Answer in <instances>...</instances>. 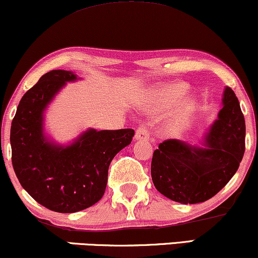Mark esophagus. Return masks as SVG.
<instances>
[{"label":"esophagus","mask_w":258,"mask_h":258,"mask_svg":"<svg viewBox=\"0 0 258 258\" xmlns=\"http://www.w3.org/2000/svg\"><path fill=\"white\" fill-rule=\"evenodd\" d=\"M135 139L136 140H144V141H148L149 140V132L147 126L145 124L140 125L135 132Z\"/></svg>","instance_id":"obj_1"}]
</instances>
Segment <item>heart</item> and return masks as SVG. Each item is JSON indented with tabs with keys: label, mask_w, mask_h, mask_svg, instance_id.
Listing matches in <instances>:
<instances>
[{
	"label": "heart",
	"mask_w": 258,
	"mask_h": 258,
	"mask_svg": "<svg viewBox=\"0 0 258 258\" xmlns=\"http://www.w3.org/2000/svg\"><path fill=\"white\" fill-rule=\"evenodd\" d=\"M184 91V86L182 84L178 85H172L170 87H167L166 90L164 91V100L166 101V105H172L174 101H176L178 98L180 97Z\"/></svg>",
	"instance_id": "b5f03b06"
}]
</instances>
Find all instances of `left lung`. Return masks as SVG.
I'll list each match as a JSON object with an SVG mask.
<instances>
[{
  "instance_id": "1",
  "label": "left lung",
  "mask_w": 258,
  "mask_h": 258,
  "mask_svg": "<svg viewBox=\"0 0 258 258\" xmlns=\"http://www.w3.org/2000/svg\"><path fill=\"white\" fill-rule=\"evenodd\" d=\"M222 104L203 147L172 139L154 151L152 180L167 199L184 205L205 202L237 172L245 151V120L230 87L225 88Z\"/></svg>"
}]
</instances>
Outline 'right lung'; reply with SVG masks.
Instances as JSON below:
<instances>
[{
  "label": "right lung",
  "mask_w": 258,
  "mask_h": 258,
  "mask_svg": "<svg viewBox=\"0 0 258 258\" xmlns=\"http://www.w3.org/2000/svg\"><path fill=\"white\" fill-rule=\"evenodd\" d=\"M75 80L68 71L44 74L21 98L11 128L12 163L21 186L58 213L80 212L99 201L110 163L135 134L134 129H88L69 146L50 142L43 132L44 111L66 82Z\"/></svg>",
  "instance_id": "obj_1"
}]
</instances>
